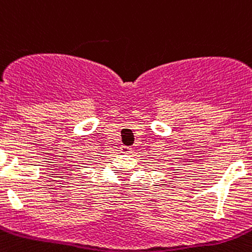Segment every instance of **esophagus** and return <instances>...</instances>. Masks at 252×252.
Segmentation results:
<instances>
[{"instance_id":"obj_1","label":"esophagus","mask_w":252,"mask_h":252,"mask_svg":"<svg viewBox=\"0 0 252 252\" xmlns=\"http://www.w3.org/2000/svg\"><path fill=\"white\" fill-rule=\"evenodd\" d=\"M121 149H122V153H124V154H131V153L134 152L133 148L130 147H122Z\"/></svg>"}]
</instances>
